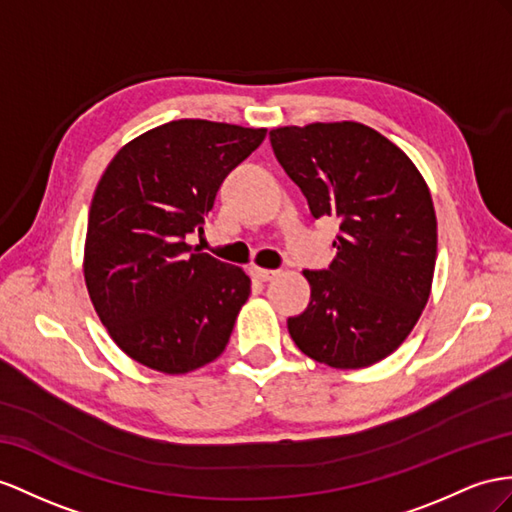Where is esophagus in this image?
I'll return each instance as SVG.
<instances>
[{"label":"esophagus","instance_id":"1","mask_svg":"<svg viewBox=\"0 0 512 512\" xmlns=\"http://www.w3.org/2000/svg\"><path fill=\"white\" fill-rule=\"evenodd\" d=\"M277 270H268V268H259V266H251V277L257 281H272L277 277Z\"/></svg>","mask_w":512,"mask_h":512}]
</instances>
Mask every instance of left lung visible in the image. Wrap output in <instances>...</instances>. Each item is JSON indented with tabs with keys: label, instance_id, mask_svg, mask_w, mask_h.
Returning a JSON list of instances; mask_svg holds the SVG:
<instances>
[{
	"label": "left lung",
	"instance_id": "8db88e82",
	"mask_svg": "<svg viewBox=\"0 0 512 512\" xmlns=\"http://www.w3.org/2000/svg\"><path fill=\"white\" fill-rule=\"evenodd\" d=\"M279 164L316 218H339L329 270H305L307 309L287 320L294 344L337 370L398 350L428 303L437 216L428 183L398 144L355 123L270 129Z\"/></svg>",
	"mask_w": 512,
	"mask_h": 512
}]
</instances>
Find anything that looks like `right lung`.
Segmentation results:
<instances>
[{"label": "right lung", "instance_id": "1", "mask_svg": "<svg viewBox=\"0 0 512 512\" xmlns=\"http://www.w3.org/2000/svg\"><path fill=\"white\" fill-rule=\"evenodd\" d=\"M264 127L181 119L144 131L97 183L84 281L114 344L144 368L188 374L227 348L251 279L186 240Z\"/></svg>", "mask_w": 512, "mask_h": 512}]
</instances>
